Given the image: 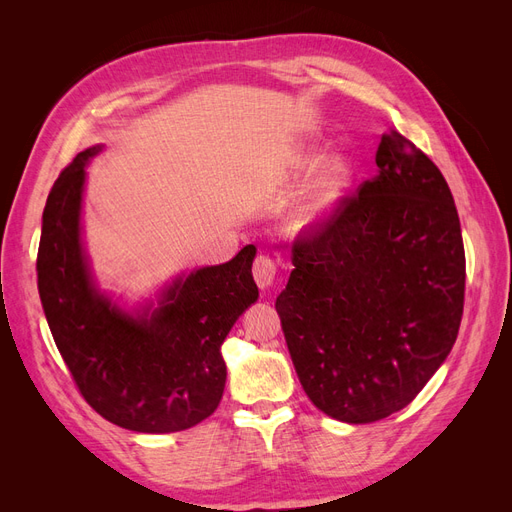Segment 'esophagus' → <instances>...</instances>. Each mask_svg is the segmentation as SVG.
Instances as JSON below:
<instances>
[{
    "label": "esophagus",
    "instance_id": "esophagus-1",
    "mask_svg": "<svg viewBox=\"0 0 512 512\" xmlns=\"http://www.w3.org/2000/svg\"><path fill=\"white\" fill-rule=\"evenodd\" d=\"M252 273H254V280L260 288H269L275 280V275H277V262L269 254H260L254 260Z\"/></svg>",
    "mask_w": 512,
    "mask_h": 512
}]
</instances>
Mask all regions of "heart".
<instances>
[{
  "label": "heart",
  "mask_w": 512,
  "mask_h": 512,
  "mask_svg": "<svg viewBox=\"0 0 512 512\" xmlns=\"http://www.w3.org/2000/svg\"><path fill=\"white\" fill-rule=\"evenodd\" d=\"M316 164L314 153H305V156L299 158L297 168L307 173L312 170ZM356 173V164L354 158L348 151L337 149L331 156L322 162L318 177L309 190L305 203L299 211V226H316L322 220H327L329 215L335 211L350 188V183Z\"/></svg>",
  "instance_id": "b5f03b06"
}]
</instances>
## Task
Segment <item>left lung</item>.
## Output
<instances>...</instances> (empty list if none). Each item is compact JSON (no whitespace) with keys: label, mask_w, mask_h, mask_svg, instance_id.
Segmentation results:
<instances>
[{"label":"left lung","mask_w":512,"mask_h":512,"mask_svg":"<svg viewBox=\"0 0 512 512\" xmlns=\"http://www.w3.org/2000/svg\"><path fill=\"white\" fill-rule=\"evenodd\" d=\"M378 175L292 243L275 301L303 391L344 423L406 408L451 352L463 314L466 252L440 168L397 130Z\"/></svg>","instance_id":"obj_1"}]
</instances>
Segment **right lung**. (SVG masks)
<instances>
[{"label":"right lung","mask_w":512,"mask_h":512,"mask_svg":"<svg viewBox=\"0 0 512 512\" xmlns=\"http://www.w3.org/2000/svg\"><path fill=\"white\" fill-rule=\"evenodd\" d=\"M98 151H81L46 198L36 265L44 316L81 395L106 421L143 433L190 429L222 399L220 346L258 299L256 247L181 277L156 309L123 312L91 280L81 243L85 164Z\"/></svg>","instance_id":"obj_1"}]
</instances>
